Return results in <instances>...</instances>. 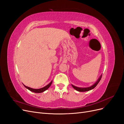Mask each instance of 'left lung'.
<instances>
[{
	"label": "left lung",
	"mask_w": 124,
	"mask_h": 124,
	"mask_svg": "<svg viewBox=\"0 0 124 124\" xmlns=\"http://www.w3.org/2000/svg\"><path fill=\"white\" fill-rule=\"evenodd\" d=\"M101 77H102V75H101V76H100V78H99V79H98V80L97 81V82H96L93 85H92V86L90 87H88V88H79V87H75V86H73V85H72V87H73V88L74 89H75L76 90L78 91H79V92L88 91L90 90L93 89V88H94L97 86V85L98 84H99V83L100 82V81L101 80Z\"/></svg>",
	"instance_id": "1"
}]
</instances>
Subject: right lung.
Returning <instances> with one entry per match:
<instances>
[{"label": "right lung", "instance_id": "right-lung-1", "mask_svg": "<svg viewBox=\"0 0 124 124\" xmlns=\"http://www.w3.org/2000/svg\"><path fill=\"white\" fill-rule=\"evenodd\" d=\"M52 81L50 83H49L48 85H46V86L44 87V88H40V89H32L31 88H30V87H28L27 86H25V85H24V86L27 88L28 89H29V90H30L31 91H32L33 92H35V93H41L42 92L45 91V90H47L49 87L50 86H51V85L52 84Z\"/></svg>", "mask_w": 124, "mask_h": 124}]
</instances>
